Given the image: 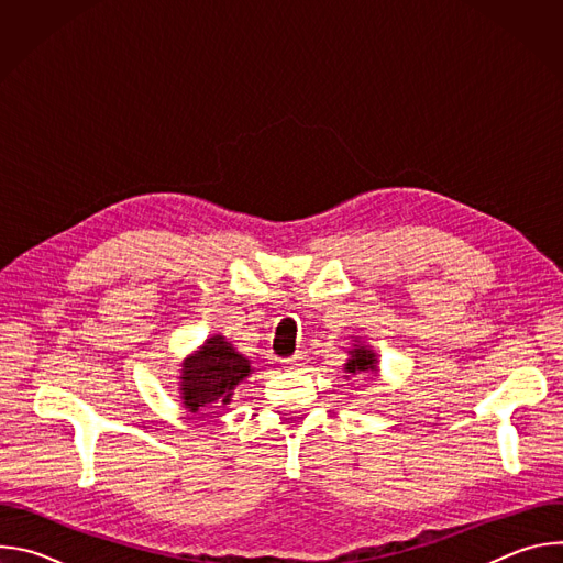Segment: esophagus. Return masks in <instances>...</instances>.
Masks as SVG:
<instances>
[{
  "instance_id": "obj_1",
  "label": "esophagus",
  "mask_w": 563,
  "mask_h": 563,
  "mask_svg": "<svg viewBox=\"0 0 563 563\" xmlns=\"http://www.w3.org/2000/svg\"><path fill=\"white\" fill-rule=\"evenodd\" d=\"M283 365H285V367H289V369H302V367L307 365V358H305L302 354H296V356H291V358L283 361Z\"/></svg>"
}]
</instances>
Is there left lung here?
<instances>
[{"instance_id": "8db88e82", "label": "left lung", "mask_w": 563, "mask_h": 563, "mask_svg": "<svg viewBox=\"0 0 563 563\" xmlns=\"http://www.w3.org/2000/svg\"><path fill=\"white\" fill-rule=\"evenodd\" d=\"M354 343L347 350V363L343 365L345 378H354V376H378V354L376 350H372V345H367L365 341H361V336H352Z\"/></svg>"}]
</instances>
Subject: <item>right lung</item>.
<instances>
[{
  "mask_svg": "<svg viewBox=\"0 0 563 563\" xmlns=\"http://www.w3.org/2000/svg\"><path fill=\"white\" fill-rule=\"evenodd\" d=\"M252 374V361L240 354L222 334H213L180 363L176 378L183 408L191 415L224 408L231 404L233 389Z\"/></svg>",
  "mask_w": 563,
  "mask_h": 563,
  "instance_id": "add662e5",
  "label": "right lung"
}]
</instances>
